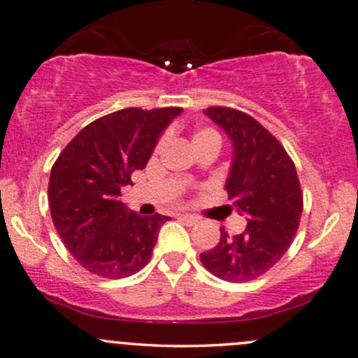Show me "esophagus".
Wrapping results in <instances>:
<instances>
[{"label":"esophagus","mask_w":358,"mask_h":358,"mask_svg":"<svg viewBox=\"0 0 358 358\" xmlns=\"http://www.w3.org/2000/svg\"><path fill=\"white\" fill-rule=\"evenodd\" d=\"M178 218L182 220L185 224H188V226H194V224L200 223V218H198L196 215H180Z\"/></svg>","instance_id":"esophagus-1"}]
</instances>
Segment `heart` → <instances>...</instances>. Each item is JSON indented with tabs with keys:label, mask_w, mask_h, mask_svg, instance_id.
Wrapping results in <instances>:
<instances>
[{
	"label": "heart",
	"mask_w": 358,
	"mask_h": 358,
	"mask_svg": "<svg viewBox=\"0 0 358 358\" xmlns=\"http://www.w3.org/2000/svg\"><path fill=\"white\" fill-rule=\"evenodd\" d=\"M210 140H216V142H220V140H221L220 134L216 132V130H213V129H200L198 132H194V135H193V145L198 147V145H201V143L210 142ZM165 142H166V137H162L160 140H158L155 152L160 150V148L165 145Z\"/></svg>",
	"instance_id": "b5f03b06"
}]
</instances>
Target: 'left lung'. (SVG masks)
Listing matches in <instances>:
<instances>
[{"mask_svg":"<svg viewBox=\"0 0 358 358\" xmlns=\"http://www.w3.org/2000/svg\"><path fill=\"white\" fill-rule=\"evenodd\" d=\"M203 112L233 142L224 188L248 224L241 234L220 228V243L201 252L200 259L216 278L246 282L268 273L291 246L304 206L301 183L286 148L256 119L231 107Z\"/></svg>","mask_w":358,"mask_h":358,"instance_id":"8db88e82","label":"left lung"}]
</instances>
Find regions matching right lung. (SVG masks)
I'll return each mask as SVG.
<instances>
[{
	"label": "right lung",
	"instance_id": "add662e5",
	"mask_svg": "<svg viewBox=\"0 0 358 358\" xmlns=\"http://www.w3.org/2000/svg\"><path fill=\"white\" fill-rule=\"evenodd\" d=\"M183 108L138 107L112 112L85 125L57 157L48 198L59 236L89 273L120 279L150 261L169 216H140L120 201V187L145 169L157 140Z\"/></svg>",
	"mask_w": 358,
	"mask_h": 358
}]
</instances>
